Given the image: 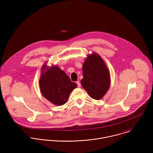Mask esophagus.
I'll list each match as a JSON object with an SVG mask.
<instances>
[{
    "mask_svg": "<svg viewBox=\"0 0 153 153\" xmlns=\"http://www.w3.org/2000/svg\"><path fill=\"white\" fill-rule=\"evenodd\" d=\"M76 84L78 85V87H81V83H80V82L79 81H76Z\"/></svg>",
    "mask_w": 153,
    "mask_h": 153,
    "instance_id": "34e87169",
    "label": "esophagus"
}]
</instances>
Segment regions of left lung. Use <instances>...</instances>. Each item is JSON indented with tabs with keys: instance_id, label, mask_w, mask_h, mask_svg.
Here are the masks:
<instances>
[{
	"instance_id": "left-lung-1",
	"label": "left lung",
	"mask_w": 153,
	"mask_h": 153,
	"mask_svg": "<svg viewBox=\"0 0 153 153\" xmlns=\"http://www.w3.org/2000/svg\"><path fill=\"white\" fill-rule=\"evenodd\" d=\"M81 85L93 99L100 100L110 86L109 70L102 58L96 53L88 55L82 66Z\"/></svg>"
}]
</instances>
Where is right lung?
Returning a JSON list of instances; mask_svg holds the SVG:
<instances>
[{"mask_svg":"<svg viewBox=\"0 0 153 153\" xmlns=\"http://www.w3.org/2000/svg\"><path fill=\"white\" fill-rule=\"evenodd\" d=\"M39 87L44 97L52 104L60 106L67 102L69 94L77 87L65 72L58 66L42 68Z\"/></svg>","mask_w":153,"mask_h":153,"instance_id":"right-lung-1","label":"right lung"}]
</instances>
